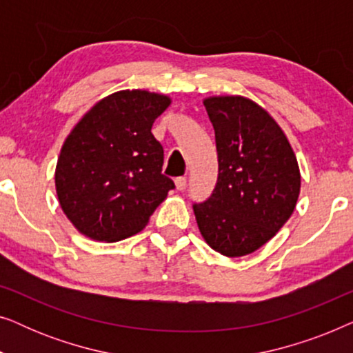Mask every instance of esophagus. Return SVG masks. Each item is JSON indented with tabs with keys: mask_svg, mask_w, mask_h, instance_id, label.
<instances>
[{
	"mask_svg": "<svg viewBox=\"0 0 353 353\" xmlns=\"http://www.w3.org/2000/svg\"><path fill=\"white\" fill-rule=\"evenodd\" d=\"M186 176H178L176 180H175V186H176V190L178 191H183L186 188Z\"/></svg>",
	"mask_w": 353,
	"mask_h": 353,
	"instance_id": "34e87169",
	"label": "esophagus"
}]
</instances>
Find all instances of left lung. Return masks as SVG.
Instances as JSON below:
<instances>
[{
	"label": "left lung",
	"mask_w": 353,
	"mask_h": 353,
	"mask_svg": "<svg viewBox=\"0 0 353 353\" xmlns=\"http://www.w3.org/2000/svg\"><path fill=\"white\" fill-rule=\"evenodd\" d=\"M204 105L215 130L219 178L192 205L202 238L226 257L268 243L296 209L301 172L286 134L267 110L243 96H214Z\"/></svg>",
	"instance_id": "8db88e82"
}]
</instances>
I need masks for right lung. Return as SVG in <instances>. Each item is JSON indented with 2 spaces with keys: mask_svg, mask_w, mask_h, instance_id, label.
I'll return each mask as SVG.
<instances>
[{
  "mask_svg": "<svg viewBox=\"0 0 353 353\" xmlns=\"http://www.w3.org/2000/svg\"><path fill=\"white\" fill-rule=\"evenodd\" d=\"M170 98L123 90L96 103L75 125L56 165L59 204L94 241L137 234L175 188L162 173L163 148L151 133Z\"/></svg>",
  "mask_w": 353,
  "mask_h": 353,
  "instance_id": "obj_1",
  "label": "right lung"
}]
</instances>
